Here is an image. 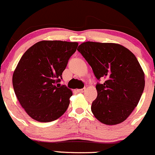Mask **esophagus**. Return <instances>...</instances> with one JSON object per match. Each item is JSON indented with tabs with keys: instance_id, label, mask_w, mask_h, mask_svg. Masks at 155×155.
Listing matches in <instances>:
<instances>
[{
	"instance_id": "obj_1",
	"label": "esophagus",
	"mask_w": 155,
	"mask_h": 155,
	"mask_svg": "<svg viewBox=\"0 0 155 155\" xmlns=\"http://www.w3.org/2000/svg\"><path fill=\"white\" fill-rule=\"evenodd\" d=\"M85 90H86V88L84 87V88H82V89H78L77 91L79 92V93H83V92L85 91Z\"/></svg>"
}]
</instances>
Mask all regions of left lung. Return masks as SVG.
<instances>
[{
    "instance_id": "obj_1",
    "label": "left lung",
    "mask_w": 155,
    "mask_h": 155,
    "mask_svg": "<svg viewBox=\"0 0 155 155\" xmlns=\"http://www.w3.org/2000/svg\"><path fill=\"white\" fill-rule=\"evenodd\" d=\"M78 51L98 80L97 97L91 112L103 124L115 125L127 118L138 104L145 87V74L136 56L117 43L85 42Z\"/></svg>"
}]
</instances>
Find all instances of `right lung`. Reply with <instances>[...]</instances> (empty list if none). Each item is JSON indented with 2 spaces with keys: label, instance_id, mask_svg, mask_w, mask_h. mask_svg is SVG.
Segmentation results:
<instances>
[{
  "label": "right lung",
  "instance_id": "obj_1",
  "mask_svg": "<svg viewBox=\"0 0 155 155\" xmlns=\"http://www.w3.org/2000/svg\"><path fill=\"white\" fill-rule=\"evenodd\" d=\"M76 42L43 40L24 53L12 75L16 97L28 115L40 122L60 118L68 109L71 90L58 82Z\"/></svg>",
  "mask_w": 155,
  "mask_h": 155
}]
</instances>
